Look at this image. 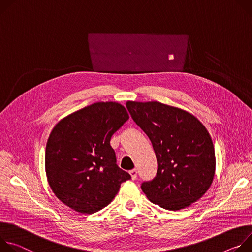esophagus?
I'll return each instance as SVG.
<instances>
[{
	"instance_id": "esophagus-1",
	"label": "esophagus",
	"mask_w": 252,
	"mask_h": 252,
	"mask_svg": "<svg viewBox=\"0 0 252 252\" xmlns=\"http://www.w3.org/2000/svg\"><path fill=\"white\" fill-rule=\"evenodd\" d=\"M129 173H130V175H131V178H132V180H135V179L137 178V170H136V169H133V170H131Z\"/></svg>"
}]
</instances>
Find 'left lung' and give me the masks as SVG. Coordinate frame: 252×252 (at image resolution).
I'll use <instances>...</instances> for the list:
<instances>
[{
  "instance_id": "1",
  "label": "left lung",
  "mask_w": 252,
  "mask_h": 252,
  "mask_svg": "<svg viewBox=\"0 0 252 252\" xmlns=\"http://www.w3.org/2000/svg\"><path fill=\"white\" fill-rule=\"evenodd\" d=\"M136 124L149 137L158 170L141 185L147 198L167 210L199 200L215 175V151L205 126L189 112L157 101H127Z\"/></svg>"
}]
</instances>
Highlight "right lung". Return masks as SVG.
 <instances>
[{
  "label": "right lung",
  "mask_w": 252,
  "mask_h": 252,
  "mask_svg": "<svg viewBox=\"0 0 252 252\" xmlns=\"http://www.w3.org/2000/svg\"><path fill=\"white\" fill-rule=\"evenodd\" d=\"M129 119L117 102H97L61 119L48 138L45 170L48 183L71 209L95 213L114 199L131 176L116 164L111 137Z\"/></svg>",
  "instance_id": "obj_1"
}]
</instances>
